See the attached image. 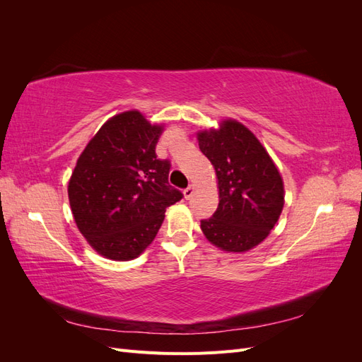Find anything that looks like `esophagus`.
I'll return each mask as SVG.
<instances>
[{"mask_svg":"<svg viewBox=\"0 0 362 362\" xmlns=\"http://www.w3.org/2000/svg\"><path fill=\"white\" fill-rule=\"evenodd\" d=\"M193 193H194V185H189L187 189H184V196H185V199H190L192 196H193Z\"/></svg>","mask_w":362,"mask_h":362,"instance_id":"34e87169","label":"esophagus"}]
</instances>
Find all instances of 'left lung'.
Instances as JSON below:
<instances>
[{
    "mask_svg": "<svg viewBox=\"0 0 362 362\" xmlns=\"http://www.w3.org/2000/svg\"><path fill=\"white\" fill-rule=\"evenodd\" d=\"M199 149L218 181V205L201 229L228 252L259 245L278 222L284 206L282 178L258 139L235 120L198 134Z\"/></svg>",
    "mask_w": 362,
    "mask_h": 362,
    "instance_id": "1",
    "label": "left lung"
}]
</instances>
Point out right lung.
I'll use <instances>...</instances> for the list:
<instances>
[{"label": "right lung", "instance_id": "1", "mask_svg": "<svg viewBox=\"0 0 362 362\" xmlns=\"http://www.w3.org/2000/svg\"><path fill=\"white\" fill-rule=\"evenodd\" d=\"M161 127L139 112L101 127L80 156L68 194L75 223L105 258H137L156 238L166 208L182 199L169 184L170 161L157 158Z\"/></svg>", "mask_w": 362, "mask_h": 362}]
</instances>
